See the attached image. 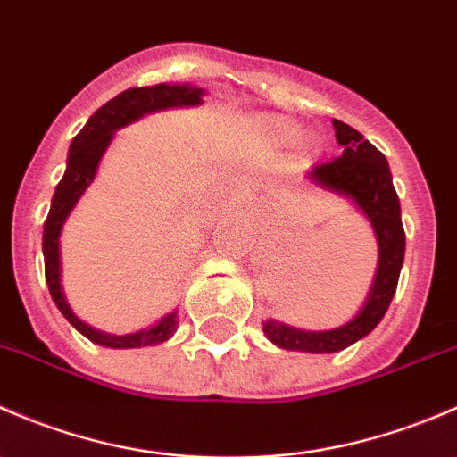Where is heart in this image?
<instances>
[{
	"instance_id": "heart-1",
	"label": "heart",
	"mask_w": 457,
	"mask_h": 457,
	"mask_svg": "<svg viewBox=\"0 0 457 457\" xmlns=\"http://www.w3.org/2000/svg\"><path fill=\"white\" fill-rule=\"evenodd\" d=\"M258 132L274 147H289L303 137L301 123L289 117H280V114H267V117L258 119ZM307 147L312 150L314 145L307 143Z\"/></svg>"
}]
</instances>
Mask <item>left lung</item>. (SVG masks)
I'll return each instance as SVG.
<instances>
[{
	"label": "left lung",
	"mask_w": 457,
	"mask_h": 457,
	"mask_svg": "<svg viewBox=\"0 0 457 457\" xmlns=\"http://www.w3.org/2000/svg\"><path fill=\"white\" fill-rule=\"evenodd\" d=\"M336 141L343 154L329 163H320L307 174L312 183L343 195L358 205L370 219L378 241V271L370 298L353 320L338 329L301 331L280 322H262L267 338L280 349L307 353H334L349 347L382 320L398 287V276L404 261V228L400 219V201L395 195L391 170L385 154L371 145L358 130L334 119Z\"/></svg>",
	"instance_id": "left-lung-1"
}]
</instances>
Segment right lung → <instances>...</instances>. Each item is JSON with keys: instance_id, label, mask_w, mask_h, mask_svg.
<instances>
[{"instance_id": "right-lung-1", "label": "right lung", "mask_w": 457, "mask_h": 457, "mask_svg": "<svg viewBox=\"0 0 457 457\" xmlns=\"http://www.w3.org/2000/svg\"><path fill=\"white\" fill-rule=\"evenodd\" d=\"M203 90L190 84H156L145 87H130L110 99L108 104L101 105L79 135L75 137L68 150L66 172H63L62 181H59L57 190H54L53 203H50V212L46 216L44 223V267H46V283H48L50 296H53L54 305L59 307L66 320L75 327L79 334H84L87 340L101 345V347L112 349H132V347H147V345L165 343L170 336L177 331V312L161 318L154 327L150 329L137 331V334L128 336H110L101 334V331L92 329L86 322L72 314L71 305H68L66 296L62 289V261H59V234H62L63 223H66L68 214L72 212L75 203L84 195L86 187L90 186L95 179L99 161L104 156L105 147L112 141L114 130L128 126V123L137 121L147 112H156L163 108H177V105H201L203 104Z\"/></svg>"}]
</instances>
